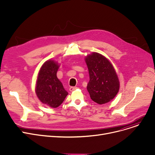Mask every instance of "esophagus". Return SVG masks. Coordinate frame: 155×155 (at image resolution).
<instances>
[{
  "instance_id": "1",
  "label": "esophagus",
  "mask_w": 155,
  "mask_h": 155,
  "mask_svg": "<svg viewBox=\"0 0 155 155\" xmlns=\"http://www.w3.org/2000/svg\"><path fill=\"white\" fill-rule=\"evenodd\" d=\"M77 88H78L77 87H69V91H72L76 89Z\"/></svg>"
}]
</instances>
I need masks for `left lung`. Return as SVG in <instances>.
Segmentation results:
<instances>
[{
    "label": "left lung",
    "mask_w": 155,
    "mask_h": 155,
    "mask_svg": "<svg viewBox=\"0 0 155 155\" xmlns=\"http://www.w3.org/2000/svg\"><path fill=\"white\" fill-rule=\"evenodd\" d=\"M85 60L89 75L87 89L91 99L99 104L110 102L120 89V82L111 63L97 52L87 56Z\"/></svg>",
    "instance_id": "left-lung-1"
}]
</instances>
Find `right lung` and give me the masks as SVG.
<instances>
[{
    "label": "right lung",
    "mask_w": 155,
    "mask_h": 155,
    "mask_svg": "<svg viewBox=\"0 0 155 155\" xmlns=\"http://www.w3.org/2000/svg\"><path fill=\"white\" fill-rule=\"evenodd\" d=\"M59 64L53 60L44 63L39 72L36 82L35 93L40 101L48 106H59L68 93L57 78Z\"/></svg>",
    "instance_id": "add662e5"
}]
</instances>
